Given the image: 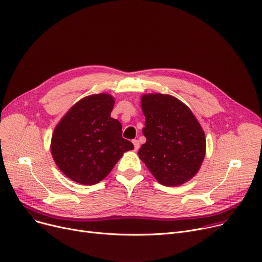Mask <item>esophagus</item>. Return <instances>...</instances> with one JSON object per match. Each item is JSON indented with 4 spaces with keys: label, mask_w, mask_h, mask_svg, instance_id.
I'll return each mask as SVG.
<instances>
[{
    "label": "esophagus",
    "mask_w": 262,
    "mask_h": 262,
    "mask_svg": "<svg viewBox=\"0 0 262 262\" xmlns=\"http://www.w3.org/2000/svg\"><path fill=\"white\" fill-rule=\"evenodd\" d=\"M133 143H134V146H135V149H136V150L139 148V146H140L139 140H133Z\"/></svg>",
    "instance_id": "obj_1"
}]
</instances>
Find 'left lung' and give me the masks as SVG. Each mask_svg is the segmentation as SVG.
<instances>
[{"instance_id":"8db88e82","label":"left lung","mask_w":262,"mask_h":262,"mask_svg":"<svg viewBox=\"0 0 262 262\" xmlns=\"http://www.w3.org/2000/svg\"><path fill=\"white\" fill-rule=\"evenodd\" d=\"M145 116L142 133L146 142L138 155L159 184L178 186L188 182L205 157V134L191 110L167 94L141 99Z\"/></svg>"}]
</instances>
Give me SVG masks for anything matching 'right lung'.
Instances as JSON below:
<instances>
[{
	"label": "right lung",
	"instance_id": "right-lung-1",
	"mask_svg": "<svg viewBox=\"0 0 262 262\" xmlns=\"http://www.w3.org/2000/svg\"><path fill=\"white\" fill-rule=\"evenodd\" d=\"M112 95H89L60 120L52 136L51 152L59 170L75 183L98 184L134 144L122 138L121 123L110 117Z\"/></svg>",
	"mask_w": 262,
	"mask_h": 262
}]
</instances>
